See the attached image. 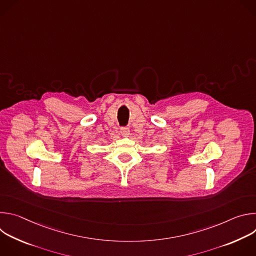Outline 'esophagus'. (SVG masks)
I'll list each match as a JSON object with an SVG mask.
<instances>
[{
	"mask_svg": "<svg viewBox=\"0 0 256 256\" xmlns=\"http://www.w3.org/2000/svg\"><path fill=\"white\" fill-rule=\"evenodd\" d=\"M120 134L122 136H130V128H120Z\"/></svg>",
	"mask_w": 256,
	"mask_h": 256,
	"instance_id": "obj_1",
	"label": "esophagus"
}]
</instances>
